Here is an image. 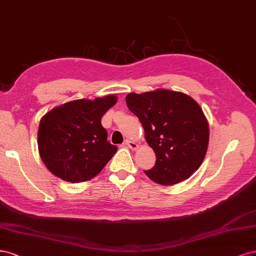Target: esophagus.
I'll return each instance as SVG.
<instances>
[{
    "instance_id": "1",
    "label": "esophagus",
    "mask_w": 256,
    "mask_h": 256,
    "mask_svg": "<svg viewBox=\"0 0 256 256\" xmlns=\"http://www.w3.org/2000/svg\"><path fill=\"white\" fill-rule=\"evenodd\" d=\"M126 144L132 150H136L138 148V144L135 142H132V140H126Z\"/></svg>"
}]
</instances>
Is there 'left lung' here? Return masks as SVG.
I'll list each match as a JSON object with an SVG mask.
<instances>
[{
  "label": "left lung",
  "mask_w": 256,
  "mask_h": 256,
  "mask_svg": "<svg viewBox=\"0 0 256 256\" xmlns=\"http://www.w3.org/2000/svg\"><path fill=\"white\" fill-rule=\"evenodd\" d=\"M128 110L138 117L156 162L144 171L153 182L174 185L196 172L205 158L210 128L200 105L186 94L168 89L126 98Z\"/></svg>",
  "instance_id": "obj_1"
}]
</instances>
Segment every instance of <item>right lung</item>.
<instances>
[{
	"instance_id": "1",
	"label": "right lung",
	"mask_w": 256,
	"mask_h": 256,
	"mask_svg": "<svg viewBox=\"0 0 256 256\" xmlns=\"http://www.w3.org/2000/svg\"><path fill=\"white\" fill-rule=\"evenodd\" d=\"M116 103L114 94L80 98L57 106L41 118L38 150L51 173L66 182L80 183L105 167L117 146L107 142L101 119Z\"/></svg>"
}]
</instances>
